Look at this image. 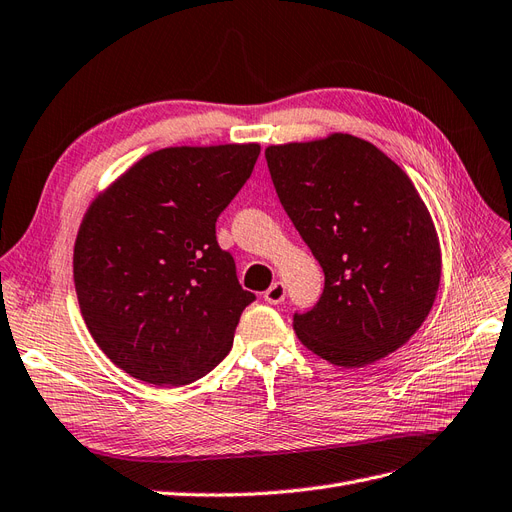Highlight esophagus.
Listing matches in <instances>:
<instances>
[{"label": "esophagus", "mask_w": 512, "mask_h": 512, "mask_svg": "<svg viewBox=\"0 0 512 512\" xmlns=\"http://www.w3.org/2000/svg\"><path fill=\"white\" fill-rule=\"evenodd\" d=\"M286 299V286L282 282H275L267 288L265 292V301L271 305H280Z\"/></svg>", "instance_id": "1"}]
</instances>
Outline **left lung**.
Wrapping results in <instances>:
<instances>
[{
  "label": "left lung",
  "mask_w": 512,
  "mask_h": 512,
  "mask_svg": "<svg viewBox=\"0 0 512 512\" xmlns=\"http://www.w3.org/2000/svg\"><path fill=\"white\" fill-rule=\"evenodd\" d=\"M280 203L324 271L320 301L294 314L301 344L339 367L404 346L440 288L436 226L414 183L363 138L335 132L265 149Z\"/></svg>",
  "instance_id": "8db88e82"
}]
</instances>
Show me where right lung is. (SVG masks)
Instances as JSON below:
<instances>
[{
  "label": "right lung",
  "mask_w": 512,
  "mask_h": 512,
  "mask_svg": "<svg viewBox=\"0 0 512 512\" xmlns=\"http://www.w3.org/2000/svg\"><path fill=\"white\" fill-rule=\"evenodd\" d=\"M258 153V143L153 151L89 205L74 243L76 297L91 337L132 378L190 384L230 352L256 297L215 222Z\"/></svg>",
  "instance_id": "1"
}]
</instances>
